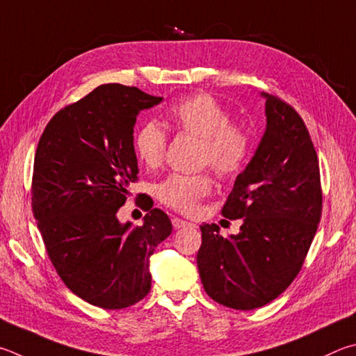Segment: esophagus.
I'll use <instances>...</instances> for the list:
<instances>
[{
  "label": "esophagus",
  "mask_w": 356,
  "mask_h": 356,
  "mask_svg": "<svg viewBox=\"0 0 356 356\" xmlns=\"http://www.w3.org/2000/svg\"><path fill=\"white\" fill-rule=\"evenodd\" d=\"M171 222H172V227L176 229V230H177V229L188 227V225H193V224H190L188 221H184V219H180V218H172Z\"/></svg>",
  "instance_id": "1"
}]
</instances>
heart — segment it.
<instances>
[{"label":"heart","instance_id":"b5f03b06","mask_svg":"<svg viewBox=\"0 0 356 356\" xmlns=\"http://www.w3.org/2000/svg\"><path fill=\"white\" fill-rule=\"evenodd\" d=\"M168 116L179 132L200 138V165H210L221 177H230L243 170L252 147L250 135L243 126L234 124L227 108L210 95H195L177 102ZM166 141V134L159 122L146 121L141 124L134 135V152L140 163L147 168L160 166ZM210 190L209 174H171L157 186V196L174 210L193 213Z\"/></svg>","mask_w":356,"mask_h":356}]
</instances>
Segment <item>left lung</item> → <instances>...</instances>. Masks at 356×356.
Segmentation results:
<instances>
[{
  "label": "left lung",
  "instance_id": "8db88e82",
  "mask_svg": "<svg viewBox=\"0 0 356 356\" xmlns=\"http://www.w3.org/2000/svg\"><path fill=\"white\" fill-rule=\"evenodd\" d=\"M266 99V129L254 157L222 207L243 219L240 234L222 238L202 224L197 269L205 293L234 309L266 305L296 279L322 211L319 161L300 115L277 96Z\"/></svg>",
  "mask_w": 356,
  "mask_h": 356
}]
</instances>
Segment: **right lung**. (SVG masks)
<instances>
[{"label": "right lung", "instance_id": "add662e5", "mask_svg": "<svg viewBox=\"0 0 356 356\" xmlns=\"http://www.w3.org/2000/svg\"><path fill=\"white\" fill-rule=\"evenodd\" d=\"M137 87L106 83L57 112L38 141L32 211L63 283L95 307L121 309L151 291L149 258L172 232L165 211L143 205V224L121 222L138 163L134 127L161 102Z\"/></svg>", "mask_w": 356, "mask_h": 356}]
</instances>
